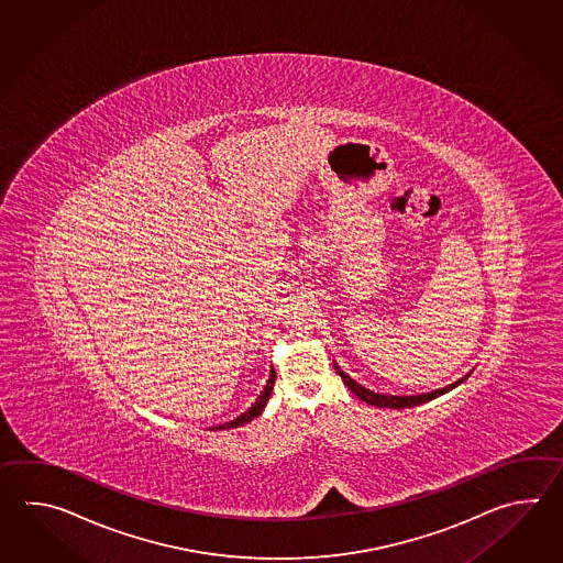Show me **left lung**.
Instances as JSON below:
<instances>
[{"label":"left lung","instance_id":"obj_1","mask_svg":"<svg viewBox=\"0 0 563 563\" xmlns=\"http://www.w3.org/2000/svg\"><path fill=\"white\" fill-rule=\"evenodd\" d=\"M334 368L340 376H342V380L346 384L347 388L354 393V395L358 396L360 400H364L366 405H372V407H380V408H410L417 407V405H422V402H429L432 398H437V396L444 395V393H449V390H453L455 386H459L461 383H465L468 378L467 376H463L461 380H456L455 384H449L446 388H439V390H432V393H427V395H417V396H388V395H378V393H372L368 388H364V386H360L356 380H352L347 374L340 371V366L334 362Z\"/></svg>","mask_w":563,"mask_h":563}]
</instances>
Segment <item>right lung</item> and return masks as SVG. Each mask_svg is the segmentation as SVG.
Returning <instances> with one entry per match:
<instances>
[{"label":"right lung","instance_id":"add662e5","mask_svg":"<svg viewBox=\"0 0 563 563\" xmlns=\"http://www.w3.org/2000/svg\"><path fill=\"white\" fill-rule=\"evenodd\" d=\"M274 384H276V371H272L269 374V380L265 384L264 393L257 396V400L253 402L252 408L250 410H245L241 417H238L235 420H231L228 424H221V427H217L219 431L221 429H235V427H241V424H245V422H250V420L257 419L260 415H262V410H264L265 405H267V398L272 395V390H274Z\"/></svg>","mask_w":563,"mask_h":563}]
</instances>
